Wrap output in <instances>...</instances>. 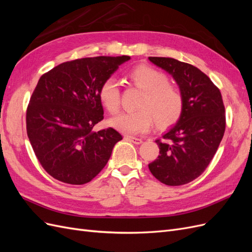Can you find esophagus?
Wrapping results in <instances>:
<instances>
[{
    "label": "esophagus",
    "instance_id": "34e87169",
    "mask_svg": "<svg viewBox=\"0 0 252 252\" xmlns=\"http://www.w3.org/2000/svg\"><path fill=\"white\" fill-rule=\"evenodd\" d=\"M125 139L127 140V141H129V142H131V143H133V144H135V145H140V144H142V139H138V138H134V136H125Z\"/></svg>",
    "mask_w": 252,
    "mask_h": 252
}]
</instances>
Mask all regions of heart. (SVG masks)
<instances>
[{"label":"heart","instance_id":"obj_1","mask_svg":"<svg viewBox=\"0 0 252 252\" xmlns=\"http://www.w3.org/2000/svg\"><path fill=\"white\" fill-rule=\"evenodd\" d=\"M128 79L143 91L139 110L122 112L109 121L117 130L126 134L147 131L155 120L157 126L164 128L177 122L183 111V96L178 87L168 82L166 75L146 64L135 66L128 72ZM100 102L109 113L120 108V86L116 78L106 79L98 89Z\"/></svg>","mask_w":252,"mask_h":252}]
</instances>
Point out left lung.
Wrapping results in <instances>:
<instances>
[{
	"instance_id": "8db88e82",
	"label": "left lung",
	"mask_w": 252,
	"mask_h": 252,
	"mask_svg": "<svg viewBox=\"0 0 252 252\" xmlns=\"http://www.w3.org/2000/svg\"><path fill=\"white\" fill-rule=\"evenodd\" d=\"M168 72L183 96V111L174 126L157 140L159 156L148 167L163 184L180 186L204 172L215 157L225 132L222 94L199 68L171 58H148Z\"/></svg>"
}]
</instances>
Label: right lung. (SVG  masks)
Wrapping results in <instances>:
<instances>
[{
	"instance_id": "obj_1",
	"label": "right lung",
	"mask_w": 252,
	"mask_h": 252,
	"mask_svg": "<svg viewBox=\"0 0 252 252\" xmlns=\"http://www.w3.org/2000/svg\"><path fill=\"white\" fill-rule=\"evenodd\" d=\"M130 57H94L65 62L43 74L30 97L26 128L43 168L63 183L82 185L98 174L122 135L94 131L104 119L101 84Z\"/></svg>"
}]
</instances>
